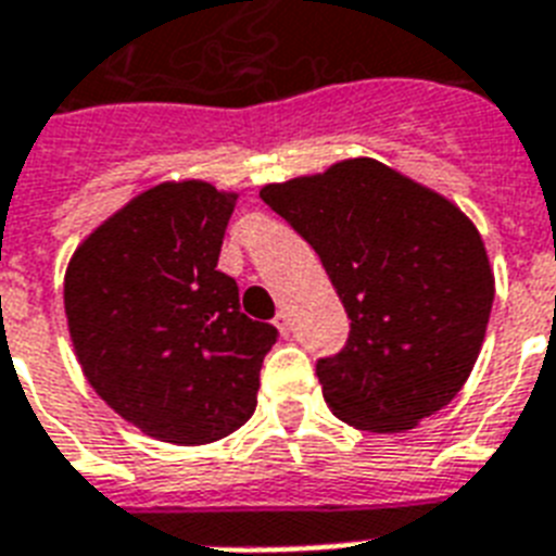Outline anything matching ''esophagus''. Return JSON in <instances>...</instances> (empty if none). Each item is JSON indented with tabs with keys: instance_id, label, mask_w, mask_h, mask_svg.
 I'll return each mask as SVG.
<instances>
[{
	"instance_id": "1",
	"label": "esophagus",
	"mask_w": 556,
	"mask_h": 556,
	"mask_svg": "<svg viewBox=\"0 0 556 556\" xmlns=\"http://www.w3.org/2000/svg\"><path fill=\"white\" fill-rule=\"evenodd\" d=\"M274 326L279 329V334H291V320H288V312H279L277 317H274Z\"/></svg>"
}]
</instances>
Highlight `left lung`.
<instances>
[{
  "label": "left lung",
  "instance_id": "left-lung-1",
  "mask_svg": "<svg viewBox=\"0 0 556 556\" xmlns=\"http://www.w3.org/2000/svg\"><path fill=\"white\" fill-rule=\"evenodd\" d=\"M260 195L317 251L352 320L346 349L317 364L331 413L357 430L404 432L447 406L482 352L496 286L473 222L375 159Z\"/></svg>",
  "mask_w": 556,
  "mask_h": 556
}]
</instances>
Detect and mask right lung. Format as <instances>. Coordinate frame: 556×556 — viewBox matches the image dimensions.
<instances>
[{
  "mask_svg": "<svg viewBox=\"0 0 556 556\" xmlns=\"http://www.w3.org/2000/svg\"><path fill=\"white\" fill-rule=\"evenodd\" d=\"M236 199L199 178L161 181L103 218L65 268V320L91 389L178 447L213 444L251 418L277 343L216 270Z\"/></svg>",
  "mask_w": 556,
  "mask_h": 556,
  "instance_id": "right-lung-1",
  "label": "right lung"
}]
</instances>
